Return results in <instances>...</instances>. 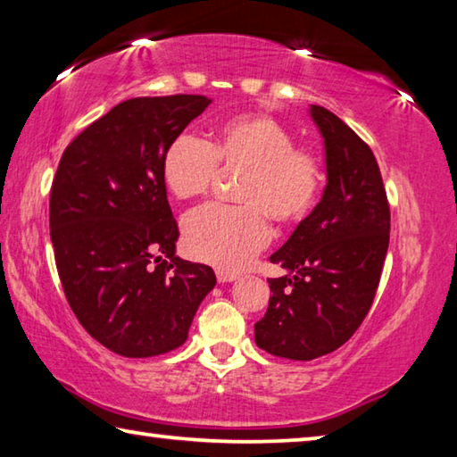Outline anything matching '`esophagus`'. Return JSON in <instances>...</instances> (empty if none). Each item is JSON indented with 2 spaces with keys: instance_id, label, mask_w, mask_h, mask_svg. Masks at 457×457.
Listing matches in <instances>:
<instances>
[{
  "instance_id": "1",
  "label": "esophagus",
  "mask_w": 457,
  "mask_h": 457,
  "mask_svg": "<svg viewBox=\"0 0 457 457\" xmlns=\"http://www.w3.org/2000/svg\"><path fill=\"white\" fill-rule=\"evenodd\" d=\"M215 276H218L220 284H229V281H236L239 276L234 271H226V270H218L215 271Z\"/></svg>"
}]
</instances>
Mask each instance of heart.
Masks as SVG:
<instances>
[{"instance_id":"1","label":"heart","mask_w":457,"mask_h":457,"mask_svg":"<svg viewBox=\"0 0 457 457\" xmlns=\"http://www.w3.org/2000/svg\"><path fill=\"white\" fill-rule=\"evenodd\" d=\"M221 168H242L236 186L239 205H207L184 223V244L195 260L218 270L237 271L260 253L270 239V218L292 226L310 213L321 187L315 155L295 147L292 131L263 113L223 120L210 142L179 136L162 157V179L181 202L210 189Z\"/></svg>"}]
</instances>
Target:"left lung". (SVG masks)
<instances>
[{
    "label": "left lung",
    "instance_id": "left-lung-1",
    "mask_svg": "<svg viewBox=\"0 0 457 457\" xmlns=\"http://www.w3.org/2000/svg\"><path fill=\"white\" fill-rule=\"evenodd\" d=\"M310 118L323 139L326 187L287 242L270 255L287 273L271 295L255 344L278 358L310 361L337 350L366 318L389 245V205L376 157L321 105Z\"/></svg>",
    "mask_w": 457,
    "mask_h": 457
}]
</instances>
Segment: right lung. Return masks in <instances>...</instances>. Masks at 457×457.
Segmentation results:
<instances>
[{
  "label": "right lung",
  "mask_w": 457,
  "mask_h": 457,
  "mask_svg": "<svg viewBox=\"0 0 457 457\" xmlns=\"http://www.w3.org/2000/svg\"><path fill=\"white\" fill-rule=\"evenodd\" d=\"M205 96L134 97L65 147L49 195V234L65 297L87 334L123 358L187 339L215 286L210 265L176 255L179 237L162 157Z\"/></svg>",
  "instance_id": "1"
}]
</instances>
